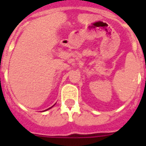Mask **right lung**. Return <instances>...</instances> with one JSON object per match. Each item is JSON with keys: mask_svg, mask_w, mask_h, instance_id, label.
<instances>
[{"mask_svg": "<svg viewBox=\"0 0 146 146\" xmlns=\"http://www.w3.org/2000/svg\"><path fill=\"white\" fill-rule=\"evenodd\" d=\"M54 105H55V104H54ZM54 105H53V106H54ZM53 106H52V107H51V108H48V109H47V110H44V111H46V110H50V108H52V107H53Z\"/></svg>", "mask_w": 146, "mask_h": 146, "instance_id": "obj_1", "label": "right lung"}]
</instances>
